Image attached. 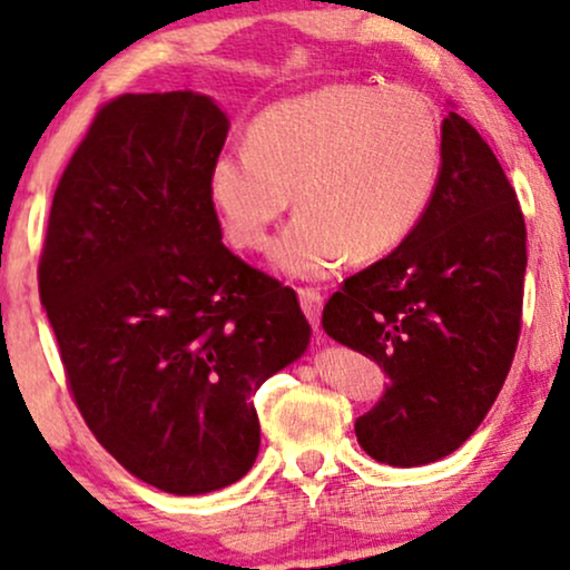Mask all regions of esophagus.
<instances>
[{
	"label": "esophagus",
	"mask_w": 570,
	"mask_h": 570,
	"mask_svg": "<svg viewBox=\"0 0 570 570\" xmlns=\"http://www.w3.org/2000/svg\"><path fill=\"white\" fill-rule=\"evenodd\" d=\"M297 295H299V305H303L305 316H308V322L318 330V316H322V308H324V295L318 289H311V286L297 289Z\"/></svg>",
	"instance_id": "esophagus-1"
}]
</instances>
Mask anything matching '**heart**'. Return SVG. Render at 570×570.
Returning a JSON list of instances; mask_svg holds the SVG:
<instances>
[{
  "label": "heart",
  "mask_w": 570,
  "mask_h": 570,
  "mask_svg": "<svg viewBox=\"0 0 570 570\" xmlns=\"http://www.w3.org/2000/svg\"><path fill=\"white\" fill-rule=\"evenodd\" d=\"M441 170V121L422 94L333 83L262 110L246 148L210 161L208 197L229 243L262 252L292 191L299 214L273 243V265L324 278L348 254L373 262L403 246Z\"/></svg>",
  "instance_id": "1"
}]
</instances>
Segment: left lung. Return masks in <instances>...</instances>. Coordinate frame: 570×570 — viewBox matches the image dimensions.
I'll return each instance as SVG.
<instances>
[{
    "mask_svg": "<svg viewBox=\"0 0 570 570\" xmlns=\"http://www.w3.org/2000/svg\"><path fill=\"white\" fill-rule=\"evenodd\" d=\"M443 170L414 235L343 281L324 333L371 356L392 384L356 419V441L395 468L460 449L495 403L522 327L524 216L503 167L458 112L443 118Z\"/></svg>",
    "mask_w": 570,
    "mask_h": 570,
    "instance_id": "left-lung-1",
    "label": "left lung"
}]
</instances>
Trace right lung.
Returning <instances> with one entry per match:
<instances>
[{"label":"right lung","instance_id":"obj_1","mask_svg":"<svg viewBox=\"0 0 570 570\" xmlns=\"http://www.w3.org/2000/svg\"><path fill=\"white\" fill-rule=\"evenodd\" d=\"M227 129L189 89L105 102L56 186L37 267L80 416L170 495L252 471L256 390L311 343L295 289L222 243L208 170Z\"/></svg>","mask_w":570,"mask_h":570}]
</instances>
